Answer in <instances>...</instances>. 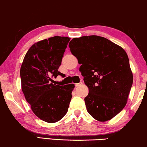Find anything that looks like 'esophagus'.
Instances as JSON below:
<instances>
[{
    "instance_id": "esophagus-1",
    "label": "esophagus",
    "mask_w": 147,
    "mask_h": 147,
    "mask_svg": "<svg viewBox=\"0 0 147 147\" xmlns=\"http://www.w3.org/2000/svg\"><path fill=\"white\" fill-rule=\"evenodd\" d=\"M81 85H82V83H81V82L78 83V84H75V86H76V87H79V86H80Z\"/></svg>"
}]
</instances>
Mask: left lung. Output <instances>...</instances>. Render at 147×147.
<instances>
[{"label":"left lung","instance_id":"8db88e82","mask_svg":"<svg viewBox=\"0 0 147 147\" xmlns=\"http://www.w3.org/2000/svg\"><path fill=\"white\" fill-rule=\"evenodd\" d=\"M68 46L89 90L84 98L88 112L98 121L111 120L126 105L133 84L127 53L98 35L75 38Z\"/></svg>","mask_w":147,"mask_h":147}]
</instances>
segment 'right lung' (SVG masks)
Instances as JSON below:
<instances>
[{"label":"right lung","mask_w":147,"mask_h":147,"mask_svg":"<svg viewBox=\"0 0 147 147\" xmlns=\"http://www.w3.org/2000/svg\"><path fill=\"white\" fill-rule=\"evenodd\" d=\"M70 38L55 36L35 42L28 50L20 68L21 87L36 116L49 123L60 121L68 112L73 84L59 86L51 77L58 71Z\"/></svg>","instance_id":"obj_1"}]
</instances>
